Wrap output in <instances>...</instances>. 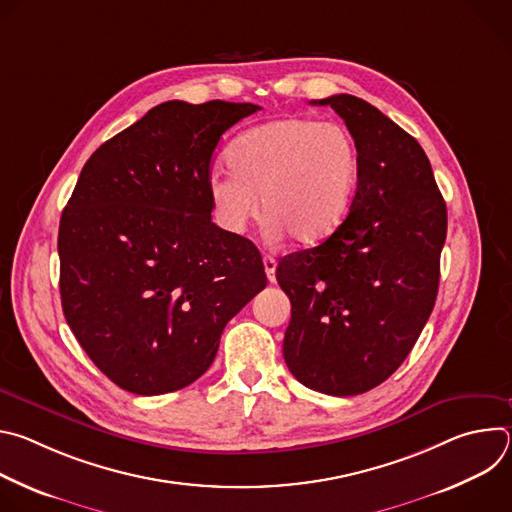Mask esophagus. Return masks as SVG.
<instances>
[{"instance_id": "34e87169", "label": "esophagus", "mask_w": 512, "mask_h": 512, "mask_svg": "<svg viewBox=\"0 0 512 512\" xmlns=\"http://www.w3.org/2000/svg\"><path fill=\"white\" fill-rule=\"evenodd\" d=\"M263 267L267 273V279L273 283L275 281V269H277V261L271 255H263Z\"/></svg>"}]
</instances>
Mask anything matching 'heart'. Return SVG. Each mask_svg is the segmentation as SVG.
Listing matches in <instances>:
<instances>
[{"instance_id":"heart-1","label":"heart","mask_w":512,"mask_h":512,"mask_svg":"<svg viewBox=\"0 0 512 512\" xmlns=\"http://www.w3.org/2000/svg\"><path fill=\"white\" fill-rule=\"evenodd\" d=\"M229 174L208 180L218 225L243 233L259 212L267 233L316 245L338 231L350 212L360 150L340 123L281 117L241 133L227 150Z\"/></svg>"}]
</instances>
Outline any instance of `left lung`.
<instances>
[{
	"label": "left lung",
	"instance_id": "obj_1",
	"mask_svg": "<svg viewBox=\"0 0 512 512\" xmlns=\"http://www.w3.org/2000/svg\"><path fill=\"white\" fill-rule=\"evenodd\" d=\"M330 105L354 135L360 178L344 223L275 271L291 302L289 373L308 389L350 397L387 381L417 342L440 285L448 210L415 137L352 95Z\"/></svg>",
	"mask_w": 512,
	"mask_h": 512
}]
</instances>
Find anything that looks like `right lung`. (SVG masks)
Wrapping results in <instances>:
<instances>
[{"label": "right lung", "instance_id": "add662e5", "mask_svg": "<svg viewBox=\"0 0 512 512\" xmlns=\"http://www.w3.org/2000/svg\"><path fill=\"white\" fill-rule=\"evenodd\" d=\"M253 103L168 101L89 158L58 229L64 318L135 395L188 387L267 285L259 249L210 221V162Z\"/></svg>", "mask_w": 512, "mask_h": 512}]
</instances>
